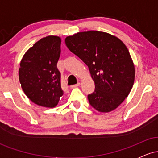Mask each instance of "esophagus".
I'll list each match as a JSON object with an SVG mask.
<instances>
[{
  "instance_id": "esophagus-1",
  "label": "esophagus",
  "mask_w": 158,
  "mask_h": 158,
  "mask_svg": "<svg viewBox=\"0 0 158 158\" xmlns=\"http://www.w3.org/2000/svg\"><path fill=\"white\" fill-rule=\"evenodd\" d=\"M79 85H80V82H78V83H77V84H75V85H71V86H70V88H77V87H79Z\"/></svg>"
}]
</instances>
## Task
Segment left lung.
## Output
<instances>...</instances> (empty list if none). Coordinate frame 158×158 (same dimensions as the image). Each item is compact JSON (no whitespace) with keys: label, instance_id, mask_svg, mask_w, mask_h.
<instances>
[{"label":"left lung","instance_id":"obj_1","mask_svg":"<svg viewBox=\"0 0 158 158\" xmlns=\"http://www.w3.org/2000/svg\"><path fill=\"white\" fill-rule=\"evenodd\" d=\"M69 50L88 67L95 90L88 99L99 112L117 108L128 97L135 70L129 52L118 38L106 32H78L65 39Z\"/></svg>","mask_w":158,"mask_h":158}]
</instances>
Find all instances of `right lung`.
Returning <instances> with one entry per match:
<instances>
[{"mask_svg":"<svg viewBox=\"0 0 158 158\" xmlns=\"http://www.w3.org/2000/svg\"><path fill=\"white\" fill-rule=\"evenodd\" d=\"M61 54V39L49 35L27 50L21 59L19 81L27 97L38 106L53 108L64 91L57 62Z\"/></svg>","mask_w":158,"mask_h":158,"instance_id":"add662e5","label":"right lung"}]
</instances>
